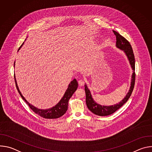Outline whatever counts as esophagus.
Returning <instances> with one entry per match:
<instances>
[{"label":"esophagus","mask_w":152,"mask_h":152,"mask_svg":"<svg viewBox=\"0 0 152 152\" xmlns=\"http://www.w3.org/2000/svg\"><path fill=\"white\" fill-rule=\"evenodd\" d=\"M78 83H79V85L80 86H83L84 84H85V82L83 80H80L78 81Z\"/></svg>","instance_id":"obj_1"}]
</instances>
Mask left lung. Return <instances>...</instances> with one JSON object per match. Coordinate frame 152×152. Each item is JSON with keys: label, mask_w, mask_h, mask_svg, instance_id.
<instances>
[{"label": "left lung", "mask_w": 152, "mask_h": 152, "mask_svg": "<svg viewBox=\"0 0 152 152\" xmlns=\"http://www.w3.org/2000/svg\"><path fill=\"white\" fill-rule=\"evenodd\" d=\"M113 32L116 36V47L124 51V53L127 56L130 64H131L132 69L133 70V73L132 75L131 86H130L129 92L127 93L126 97L118 103L111 106H102L97 103L92 97L91 92L89 90L87 85L86 84L85 85L86 106H87L90 111H91L93 114L99 116H106L111 115L118 110L119 108H120L124 103H126L129 97H131L135 85V56L132 46L129 42L120 34L115 31H113Z\"/></svg>", "instance_id": "left-lung-1"}]
</instances>
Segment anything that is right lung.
<instances>
[{"label": "right lung", "instance_id": "right-lung-1", "mask_svg": "<svg viewBox=\"0 0 152 152\" xmlns=\"http://www.w3.org/2000/svg\"><path fill=\"white\" fill-rule=\"evenodd\" d=\"M24 44V42L22 45H21V46L19 48L18 51L20 49ZM14 66H15V62H14ZM14 79H15V85H16V88L18 91V93L21 96V98L23 99V100L25 101V102L28 104V105L29 106L31 109L37 114L38 115L45 118H48V119H54V118H59L60 117L62 116L65 113H66L68 109V105H69V100L73 94V93L76 91V90L78 86V83L76 79H74L70 83H69L68 86V88L67 89L66 93L64 94V96L60 100V101L53 107L52 108H49V109L48 110H41V109H38L37 107H35L32 104H30L26 99L23 96V95L21 94V92L20 91L18 85L16 82L15 77L14 75Z\"/></svg>", "mask_w": 152, "mask_h": 152}]
</instances>
